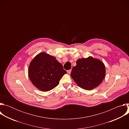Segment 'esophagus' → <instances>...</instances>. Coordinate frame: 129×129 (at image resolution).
<instances>
[{
  "instance_id": "34e87169",
  "label": "esophagus",
  "mask_w": 129,
  "mask_h": 129,
  "mask_svg": "<svg viewBox=\"0 0 129 129\" xmlns=\"http://www.w3.org/2000/svg\"><path fill=\"white\" fill-rule=\"evenodd\" d=\"M71 69H69V70H68L67 71V73H69H69H71Z\"/></svg>"
}]
</instances>
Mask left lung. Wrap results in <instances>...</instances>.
<instances>
[{
	"instance_id": "1",
	"label": "left lung",
	"mask_w": 129,
	"mask_h": 129,
	"mask_svg": "<svg viewBox=\"0 0 129 129\" xmlns=\"http://www.w3.org/2000/svg\"><path fill=\"white\" fill-rule=\"evenodd\" d=\"M104 63L91 57L77 61V65L72 68L71 77L81 88L92 90L98 86L105 77Z\"/></svg>"
}]
</instances>
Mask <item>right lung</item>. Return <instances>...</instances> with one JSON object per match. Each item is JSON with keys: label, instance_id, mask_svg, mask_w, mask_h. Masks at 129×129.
I'll list each match as a JSON object with an SVG mask.
<instances>
[{"label": "right lung", "instance_id": "obj_1", "mask_svg": "<svg viewBox=\"0 0 129 129\" xmlns=\"http://www.w3.org/2000/svg\"><path fill=\"white\" fill-rule=\"evenodd\" d=\"M66 73L56 58L45 52L37 55L28 68V76L31 83L42 91H49L57 86Z\"/></svg>", "mask_w": 129, "mask_h": 129}]
</instances>
